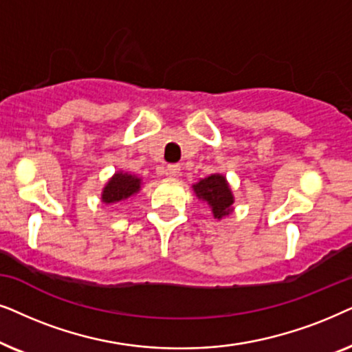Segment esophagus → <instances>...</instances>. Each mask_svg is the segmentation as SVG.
<instances>
[{"mask_svg": "<svg viewBox=\"0 0 352 352\" xmlns=\"http://www.w3.org/2000/svg\"><path fill=\"white\" fill-rule=\"evenodd\" d=\"M167 173L170 177H180L182 175L180 164H170V166H167Z\"/></svg>", "mask_w": 352, "mask_h": 352, "instance_id": "obj_1", "label": "esophagus"}]
</instances>
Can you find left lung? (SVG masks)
Returning <instances> with one entry per match:
<instances>
[{
    "label": "left lung",
    "mask_w": 352,
    "mask_h": 352,
    "mask_svg": "<svg viewBox=\"0 0 352 352\" xmlns=\"http://www.w3.org/2000/svg\"><path fill=\"white\" fill-rule=\"evenodd\" d=\"M193 191L196 198L209 206L214 219L220 220L233 212L235 196L223 173H210L209 177H204L193 185Z\"/></svg>",
    "instance_id": "1"
}]
</instances>
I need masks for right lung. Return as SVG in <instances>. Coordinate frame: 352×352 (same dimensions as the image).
I'll use <instances>...</instances> for the list:
<instances>
[{
  "label": "right lung",
  "instance_id": "right-lung-1",
  "mask_svg": "<svg viewBox=\"0 0 352 352\" xmlns=\"http://www.w3.org/2000/svg\"><path fill=\"white\" fill-rule=\"evenodd\" d=\"M143 179L135 173L117 170L114 175L107 180L104 188L101 191V201L104 204H122L132 199L135 195L142 190Z\"/></svg>",
  "mask_w": 352,
  "mask_h": 352
}]
</instances>
